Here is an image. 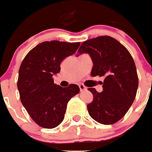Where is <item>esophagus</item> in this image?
<instances>
[{"mask_svg":"<svg viewBox=\"0 0 152 152\" xmlns=\"http://www.w3.org/2000/svg\"><path fill=\"white\" fill-rule=\"evenodd\" d=\"M79 88H80V91H81V92H83V91L87 90V88H86V86H84V85H82V84H80Z\"/></svg>","mask_w":152,"mask_h":152,"instance_id":"obj_1","label":"esophagus"}]
</instances>
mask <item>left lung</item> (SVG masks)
Listing matches in <instances>:
<instances>
[{"instance_id": "obj_1", "label": "left lung", "mask_w": 152, "mask_h": 152, "mask_svg": "<svg viewBox=\"0 0 152 152\" xmlns=\"http://www.w3.org/2000/svg\"><path fill=\"white\" fill-rule=\"evenodd\" d=\"M77 56L88 53L93 66L91 75L104 76L103 91L89 88L93 100L87 105L93 119L104 125L114 124L128 111L135 99L138 77L135 63L125 46L109 36L83 42Z\"/></svg>"}]
</instances>
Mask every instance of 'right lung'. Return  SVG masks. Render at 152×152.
I'll use <instances>...</instances> for the list:
<instances>
[{"label":"right lung","mask_w":152,"mask_h":152,"mask_svg":"<svg viewBox=\"0 0 152 152\" xmlns=\"http://www.w3.org/2000/svg\"><path fill=\"white\" fill-rule=\"evenodd\" d=\"M79 45V42H42L27 53L20 65L17 87L22 104L32 119L43 128L59 126L68 101L80 92L75 84L63 88L54 84L53 79L60 71L61 62L75 54Z\"/></svg>","instance_id":"obj_1"}]
</instances>
